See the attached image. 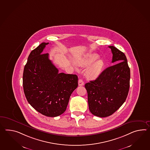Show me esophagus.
<instances>
[{
	"mask_svg": "<svg viewBox=\"0 0 150 150\" xmlns=\"http://www.w3.org/2000/svg\"><path fill=\"white\" fill-rule=\"evenodd\" d=\"M78 83H79V86H82L84 85V82H83V80H82V79H79V80Z\"/></svg>",
	"mask_w": 150,
	"mask_h": 150,
	"instance_id": "obj_1",
	"label": "esophagus"
}]
</instances>
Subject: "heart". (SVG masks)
Instances as JSON below:
<instances>
[{
    "label": "heart",
    "instance_id": "heart-1",
    "mask_svg": "<svg viewBox=\"0 0 150 150\" xmlns=\"http://www.w3.org/2000/svg\"><path fill=\"white\" fill-rule=\"evenodd\" d=\"M98 58V56L96 54H89L76 60L75 64L77 67H82L88 66L93 63L87 68L86 74L87 76L90 79H96L101 74L104 67L103 61L102 60H98L96 61Z\"/></svg>",
    "mask_w": 150,
    "mask_h": 150
}]
</instances>
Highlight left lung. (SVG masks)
Listing matches in <instances>:
<instances>
[{
  "label": "left lung",
  "instance_id": "8db88e82",
  "mask_svg": "<svg viewBox=\"0 0 150 150\" xmlns=\"http://www.w3.org/2000/svg\"><path fill=\"white\" fill-rule=\"evenodd\" d=\"M112 63L96 79L85 84L91 113L100 117L109 116L121 107L127 99L130 88V70L127 57L113 46Z\"/></svg>",
  "mask_w": 150,
  "mask_h": 150
}]
</instances>
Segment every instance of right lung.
Segmentation results:
<instances>
[{
	"label": "right lung",
	"mask_w": 150,
	"mask_h": 150,
	"mask_svg": "<svg viewBox=\"0 0 150 150\" xmlns=\"http://www.w3.org/2000/svg\"><path fill=\"white\" fill-rule=\"evenodd\" d=\"M48 42H42L29 55L23 73V88L28 102L45 116H58L66 111L70 95L78 86L76 75L59 73L42 54Z\"/></svg>",
	"instance_id": "add662e5"
}]
</instances>
